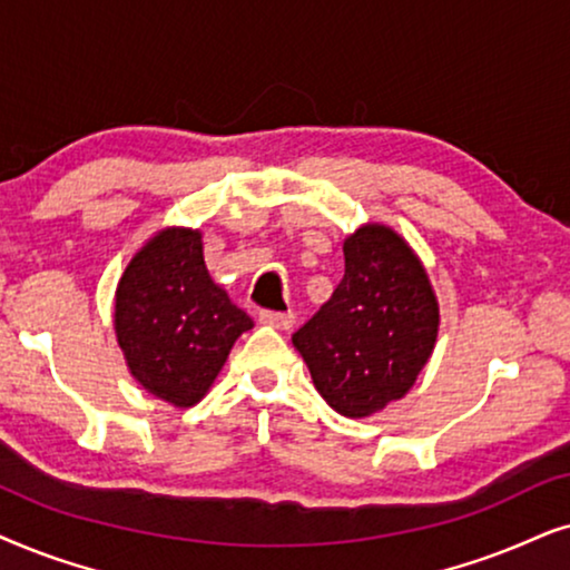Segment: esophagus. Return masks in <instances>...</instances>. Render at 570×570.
Masks as SVG:
<instances>
[{
  "label": "esophagus",
  "mask_w": 570,
  "mask_h": 570,
  "mask_svg": "<svg viewBox=\"0 0 570 570\" xmlns=\"http://www.w3.org/2000/svg\"><path fill=\"white\" fill-rule=\"evenodd\" d=\"M261 323L273 325L278 331H289L294 325V313H276V309H261Z\"/></svg>",
  "instance_id": "1"
}]
</instances>
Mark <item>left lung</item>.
Listing matches in <instances>:
<instances>
[{"instance_id":"8db88e82","label":"left lung","mask_w":570,"mask_h":570,"mask_svg":"<svg viewBox=\"0 0 570 570\" xmlns=\"http://www.w3.org/2000/svg\"><path fill=\"white\" fill-rule=\"evenodd\" d=\"M438 323L435 294L412 247L370 224L344 242V278L292 341L321 396L360 420L412 389Z\"/></svg>"}]
</instances>
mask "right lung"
<instances>
[{"label": "right lung", "mask_w": 570, "mask_h": 570, "mask_svg": "<svg viewBox=\"0 0 570 570\" xmlns=\"http://www.w3.org/2000/svg\"><path fill=\"white\" fill-rule=\"evenodd\" d=\"M249 328V315L208 276L200 232L156 234L119 281L114 331L127 367L174 406L206 396L234 341Z\"/></svg>", "instance_id": "1"}]
</instances>
